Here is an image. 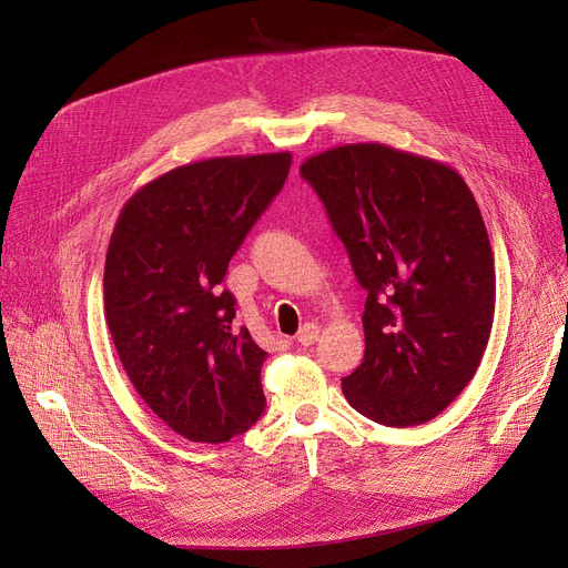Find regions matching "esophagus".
<instances>
[{
	"label": "esophagus",
	"instance_id": "34e87169",
	"mask_svg": "<svg viewBox=\"0 0 568 568\" xmlns=\"http://www.w3.org/2000/svg\"><path fill=\"white\" fill-rule=\"evenodd\" d=\"M317 338H320V326L315 322H306L300 329V334H296V341H300L306 347L313 345Z\"/></svg>",
	"mask_w": 568,
	"mask_h": 568
}]
</instances>
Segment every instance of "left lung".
<instances>
[{
    "instance_id": "obj_1",
    "label": "left lung",
    "mask_w": 568,
    "mask_h": 568,
    "mask_svg": "<svg viewBox=\"0 0 568 568\" xmlns=\"http://www.w3.org/2000/svg\"><path fill=\"white\" fill-rule=\"evenodd\" d=\"M302 176L368 292L366 354L343 377L345 398L384 426L435 419L474 377L493 329L479 204L454 168L379 142L311 156Z\"/></svg>"
}]
</instances>
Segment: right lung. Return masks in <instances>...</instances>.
I'll return each mask as SVG.
<instances>
[{
	"mask_svg": "<svg viewBox=\"0 0 568 568\" xmlns=\"http://www.w3.org/2000/svg\"><path fill=\"white\" fill-rule=\"evenodd\" d=\"M292 156L189 163L142 186L110 236L108 329L135 392L174 433L221 444L264 412L266 352L236 326L227 264L281 193Z\"/></svg>",
	"mask_w": 568,
	"mask_h": 568,
	"instance_id": "1",
	"label": "right lung"
}]
</instances>
